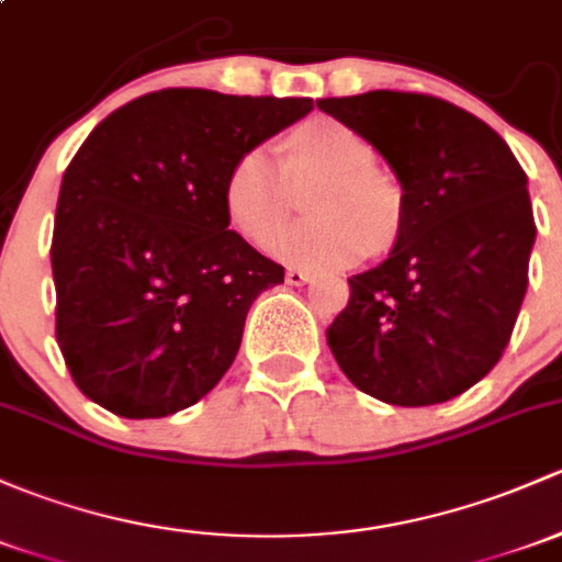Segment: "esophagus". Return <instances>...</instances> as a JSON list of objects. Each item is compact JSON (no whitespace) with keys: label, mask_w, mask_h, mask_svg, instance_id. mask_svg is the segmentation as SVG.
I'll list each match as a JSON object with an SVG mask.
<instances>
[{"label":"esophagus","mask_w":562,"mask_h":562,"mask_svg":"<svg viewBox=\"0 0 562 562\" xmlns=\"http://www.w3.org/2000/svg\"><path fill=\"white\" fill-rule=\"evenodd\" d=\"M285 282L288 285H306V282H312V274H306V271H301V269H288Z\"/></svg>","instance_id":"esophagus-1"}]
</instances>
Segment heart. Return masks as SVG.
Listing matches in <instances>:
<instances>
[{
    "label": "heart",
    "mask_w": 562,
    "mask_h": 562,
    "mask_svg": "<svg viewBox=\"0 0 562 562\" xmlns=\"http://www.w3.org/2000/svg\"><path fill=\"white\" fill-rule=\"evenodd\" d=\"M285 166L263 147L234 164L223 188L228 226L250 245L263 247L290 211V186L326 176L311 200L315 222L278 235L269 252L310 271L352 266L369 241L387 239L395 228L390 188L374 175V150L363 137L328 117H312L285 139Z\"/></svg>",
    "instance_id": "heart-1"
}]
</instances>
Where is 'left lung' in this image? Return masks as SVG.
I'll use <instances>...</instances> for the list:
<instances>
[{
	"mask_svg": "<svg viewBox=\"0 0 562 562\" xmlns=\"http://www.w3.org/2000/svg\"><path fill=\"white\" fill-rule=\"evenodd\" d=\"M317 108L374 145L404 191L393 250L350 277L330 352L385 404L450 401L498 363L515 330L536 241L528 177L487 123L428 93Z\"/></svg>",
	"mask_w": 562,
	"mask_h": 562,
	"instance_id": "left-lung-1",
	"label": "left lung"
}]
</instances>
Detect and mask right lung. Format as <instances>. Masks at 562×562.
Wrapping results in <instances>:
<instances>
[{
	"label": "right lung",
	"instance_id": "obj_1",
	"mask_svg": "<svg viewBox=\"0 0 562 562\" xmlns=\"http://www.w3.org/2000/svg\"><path fill=\"white\" fill-rule=\"evenodd\" d=\"M312 99L164 88L110 112L64 172L50 266L56 341L93 404L145 420L221 382L285 269L228 232L223 188Z\"/></svg>",
	"mask_w": 562,
	"mask_h": 562
}]
</instances>
